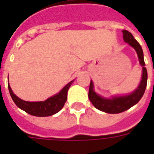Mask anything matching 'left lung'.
Listing matches in <instances>:
<instances>
[{
  "label": "left lung",
  "instance_id": "obj_1",
  "mask_svg": "<svg viewBox=\"0 0 154 154\" xmlns=\"http://www.w3.org/2000/svg\"><path fill=\"white\" fill-rule=\"evenodd\" d=\"M123 38L125 43L134 48L138 54L139 61L140 65L142 66V78L139 82V87L136 88L131 93L124 96H115L110 98H106L98 95L94 91L93 82L91 80L90 87H89V93L88 97L91 102L97 109L109 114H118L124 112L129 110V108L134 106V105L139 102L140 99L144 94L146 87H147V80H148V72L143 59V53L140 44L138 41L134 38L132 34L128 30H122Z\"/></svg>",
  "mask_w": 154,
  "mask_h": 154
}]
</instances>
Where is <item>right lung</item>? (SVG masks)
Segmentation results:
<instances>
[{
  "label": "right lung",
  "mask_w": 154,
  "mask_h": 154,
  "mask_svg": "<svg viewBox=\"0 0 154 154\" xmlns=\"http://www.w3.org/2000/svg\"><path fill=\"white\" fill-rule=\"evenodd\" d=\"M72 82H73V81L68 82L58 93L48 98L47 100L44 101L31 102V101L21 100L20 98H19L17 96H15L14 94L9 83L8 89L12 100L20 109H21L26 113L29 114L31 116L45 117V116H53L63 109L64 104L67 101V91L71 87V85L72 84Z\"/></svg>",
  "instance_id": "add662e5"
}]
</instances>
